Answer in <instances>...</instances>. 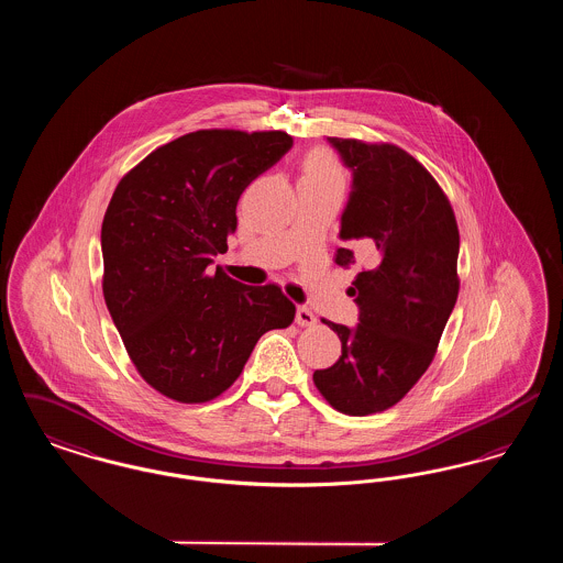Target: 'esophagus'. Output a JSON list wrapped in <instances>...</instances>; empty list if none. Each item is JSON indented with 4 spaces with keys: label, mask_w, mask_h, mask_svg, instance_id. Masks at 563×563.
Returning <instances> with one entry per match:
<instances>
[{
    "label": "esophagus",
    "mask_w": 563,
    "mask_h": 563,
    "mask_svg": "<svg viewBox=\"0 0 563 563\" xmlns=\"http://www.w3.org/2000/svg\"><path fill=\"white\" fill-rule=\"evenodd\" d=\"M295 322L299 327H312V324H317V317L306 306H299L297 312H295Z\"/></svg>",
    "instance_id": "esophagus-1"
}]
</instances>
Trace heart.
I'll return each mask as SVG.
<instances>
[{
  "label": "heart",
  "instance_id": "heart-1",
  "mask_svg": "<svg viewBox=\"0 0 563 563\" xmlns=\"http://www.w3.org/2000/svg\"><path fill=\"white\" fill-rule=\"evenodd\" d=\"M303 181L314 184H331L342 186L346 181V173L340 158L329 147H312L301 162V177Z\"/></svg>",
  "mask_w": 563,
  "mask_h": 563
}]
</instances>
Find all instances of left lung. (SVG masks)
<instances>
[{"instance_id":"obj_1","label":"left lung","mask_w":563,"mask_h":563,"mask_svg":"<svg viewBox=\"0 0 563 563\" xmlns=\"http://www.w3.org/2000/svg\"><path fill=\"white\" fill-rule=\"evenodd\" d=\"M329 143L354 170L335 264H363L350 287L361 314L354 329L322 319L342 356L312 379L333 409L369 416L401 401L437 354L460 291V232L445 191L399 145Z\"/></svg>"}]
</instances>
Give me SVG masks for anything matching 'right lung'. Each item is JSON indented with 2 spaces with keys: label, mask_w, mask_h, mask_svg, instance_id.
<instances>
[{
  "label": "right lung",
  "mask_w": 563,
  "mask_h": 563,
  "mask_svg": "<svg viewBox=\"0 0 563 563\" xmlns=\"http://www.w3.org/2000/svg\"><path fill=\"white\" fill-rule=\"evenodd\" d=\"M294 145L285 131L207 129L154 150L113 189L101 228L103 297L139 375L166 399L207 402L295 306L209 264L236 232L244 188Z\"/></svg>",
  "instance_id": "1"
}]
</instances>
